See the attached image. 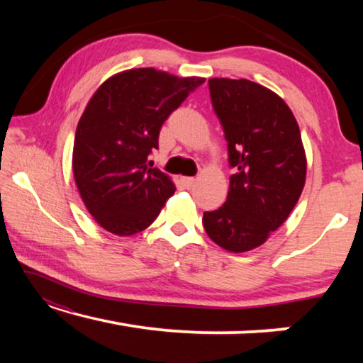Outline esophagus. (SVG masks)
<instances>
[{
    "mask_svg": "<svg viewBox=\"0 0 363 363\" xmlns=\"http://www.w3.org/2000/svg\"><path fill=\"white\" fill-rule=\"evenodd\" d=\"M181 182H182L184 187L190 189L195 184V179H194V177H181Z\"/></svg>",
    "mask_w": 363,
    "mask_h": 363,
    "instance_id": "1",
    "label": "esophagus"
}]
</instances>
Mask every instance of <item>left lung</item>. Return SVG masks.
Wrapping results in <instances>:
<instances>
[{
	"instance_id": "obj_1",
	"label": "left lung",
	"mask_w": 363,
	"mask_h": 363,
	"mask_svg": "<svg viewBox=\"0 0 363 363\" xmlns=\"http://www.w3.org/2000/svg\"><path fill=\"white\" fill-rule=\"evenodd\" d=\"M208 86L233 174L225 203L203 213V227L219 247L243 253L290 216L306 182V155L296 118L272 91L250 79L211 78Z\"/></svg>"
}]
</instances>
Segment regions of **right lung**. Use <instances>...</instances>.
<instances>
[{
	"label": "right lung",
	"instance_id": "obj_1",
	"mask_svg": "<svg viewBox=\"0 0 363 363\" xmlns=\"http://www.w3.org/2000/svg\"><path fill=\"white\" fill-rule=\"evenodd\" d=\"M155 69H134L108 78L86 106L73 145V174L88 211L104 229L133 235L162 211L174 184L150 153L168 116L203 84Z\"/></svg>",
	"mask_w": 363,
	"mask_h": 363
}]
</instances>
